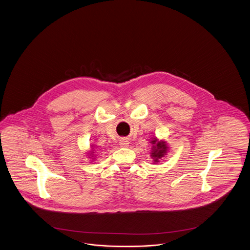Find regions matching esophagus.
Segmentation results:
<instances>
[{"label":"esophagus","instance_id":"obj_1","mask_svg":"<svg viewBox=\"0 0 250 250\" xmlns=\"http://www.w3.org/2000/svg\"><path fill=\"white\" fill-rule=\"evenodd\" d=\"M121 147H124V148H126L129 146V141L125 139H122L120 140Z\"/></svg>","mask_w":250,"mask_h":250}]
</instances>
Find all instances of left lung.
I'll return each mask as SVG.
<instances>
[{
	"label": "left lung",
	"mask_w": 250,
	"mask_h": 250,
	"mask_svg": "<svg viewBox=\"0 0 250 250\" xmlns=\"http://www.w3.org/2000/svg\"><path fill=\"white\" fill-rule=\"evenodd\" d=\"M151 144H153L151 150V157L153 158V161L155 163H157L159 162V159L166 155L167 147L165 141H158L157 139L151 140Z\"/></svg>",
	"instance_id": "1"
}]
</instances>
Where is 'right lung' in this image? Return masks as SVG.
Here are the masks:
<instances>
[{
	"label": "right lung",
	"mask_w": 250,
	"mask_h": 250,
	"mask_svg": "<svg viewBox=\"0 0 250 250\" xmlns=\"http://www.w3.org/2000/svg\"><path fill=\"white\" fill-rule=\"evenodd\" d=\"M92 153H93V152H92Z\"/></svg>",
	"instance_id": "obj_1"
}]
</instances>
